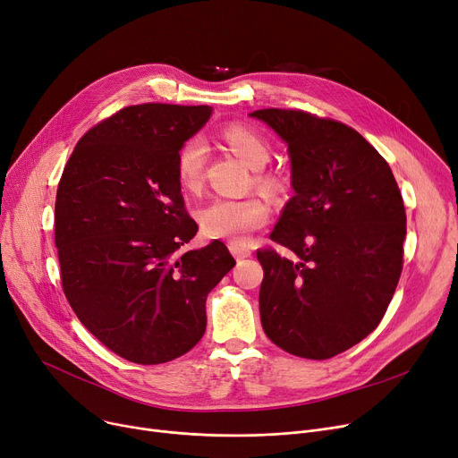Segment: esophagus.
Returning <instances> with one entry per match:
<instances>
[{"label": "esophagus", "instance_id": "1", "mask_svg": "<svg viewBox=\"0 0 458 458\" xmlns=\"http://www.w3.org/2000/svg\"><path fill=\"white\" fill-rule=\"evenodd\" d=\"M230 252L235 256V259H245V258H249L252 254L250 249L242 247V245H235V243H230Z\"/></svg>", "mask_w": 458, "mask_h": 458}]
</instances>
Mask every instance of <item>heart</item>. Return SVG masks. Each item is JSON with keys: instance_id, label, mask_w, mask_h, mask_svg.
<instances>
[{"instance_id": "b5f03b06", "label": "heart", "mask_w": 458, "mask_h": 458, "mask_svg": "<svg viewBox=\"0 0 458 458\" xmlns=\"http://www.w3.org/2000/svg\"><path fill=\"white\" fill-rule=\"evenodd\" d=\"M226 147L256 173V185L266 195L278 199L285 191V182L275 173L261 168L271 157L269 142L256 130L245 124H228L221 130ZM206 166V144L200 139H189L176 156V178L185 191H197L202 183ZM269 206L258 197L247 199H213L197 213L199 225L208 237L226 239L232 243H245L247 237L269 223Z\"/></svg>"}]
</instances>
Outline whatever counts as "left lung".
Listing matches in <instances>:
<instances>
[{
  "instance_id": "8db88e82",
  "label": "left lung",
  "mask_w": 458,
  "mask_h": 458,
  "mask_svg": "<svg viewBox=\"0 0 458 458\" xmlns=\"http://www.w3.org/2000/svg\"><path fill=\"white\" fill-rule=\"evenodd\" d=\"M287 144L295 195L256 252L259 318L285 352L327 360L371 334L403 271L406 213L390 165L347 124L299 109H258Z\"/></svg>"
}]
</instances>
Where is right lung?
<instances>
[{
	"label": "right lung",
	"mask_w": 458,
	"mask_h": 458,
	"mask_svg": "<svg viewBox=\"0 0 458 458\" xmlns=\"http://www.w3.org/2000/svg\"><path fill=\"white\" fill-rule=\"evenodd\" d=\"M208 106L140 104L90 128L72 152L55 199L63 292L83 327L130 362L156 366L195 347L206 299L235 266L221 242L185 245L176 156Z\"/></svg>",
	"instance_id": "add662e5"
}]
</instances>
